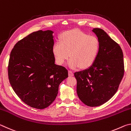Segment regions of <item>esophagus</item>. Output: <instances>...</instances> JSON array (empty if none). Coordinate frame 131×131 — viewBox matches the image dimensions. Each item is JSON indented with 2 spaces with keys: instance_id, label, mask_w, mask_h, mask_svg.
Masks as SVG:
<instances>
[{
  "instance_id": "esophagus-1",
  "label": "esophagus",
  "mask_w": 131,
  "mask_h": 131,
  "mask_svg": "<svg viewBox=\"0 0 131 131\" xmlns=\"http://www.w3.org/2000/svg\"><path fill=\"white\" fill-rule=\"evenodd\" d=\"M68 74H69V76H73V72L72 70H69L68 71Z\"/></svg>"
}]
</instances>
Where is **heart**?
Masks as SVG:
<instances>
[{"instance_id": "b5f03b06", "label": "heart", "mask_w": 131, "mask_h": 131, "mask_svg": "<svg viewBox=\"0 0 131 131\" xmlns=\"http://www.w3.org/2000/svg\"><path fill=\"white\" fill-rule=\"evenodd\" d=\"M99 48L100 42L96 37L74 30L64 33L61 41L54 43L52 51L58 64H63L70 56V68L85 69L94 63Z\"/></svg>"}]
</instances>
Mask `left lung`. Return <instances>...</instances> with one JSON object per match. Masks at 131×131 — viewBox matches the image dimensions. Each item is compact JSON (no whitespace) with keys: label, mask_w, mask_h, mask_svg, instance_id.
Returning <instances> with one entry per match:
<instances>
[{"label":"left lung","mask_w":131,"mask_h":131,"mask_svg":"<svg viewBox=\"0 0 131 131\" xmlns=\"http://www.w3.org/2000/svg\"><path fill=\"white\" fill-rule=\"evenodd\" d=\"M100 42V48L92 65L74 73L77 93L87 106L96 107L110 100L116 94L124 73L123 52L120 46L103 30H92Z\"/></svg>","instance_id":"obj_1"}]
</instances>
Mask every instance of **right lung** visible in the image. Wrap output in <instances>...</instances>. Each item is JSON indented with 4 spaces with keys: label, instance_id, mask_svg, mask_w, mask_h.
<instances>
[{
    "label": "right lung",
    "instance_id": "obj_1",
    "mask_svg": "<svg viewBox=\"0 0 131 131\" xmlns=\"http://www.w3.org/2000/svg\"><path fill=\"white\" fill-rule=\"evenodd\" d=\"M51 30H38L15 44L10 53L8 76L15 94L30 107L43 109L56 98L68 71L55 63Z\"/></svg>",
    "mask_w": 131,
    "mask_h": 131
}]
</instances>
